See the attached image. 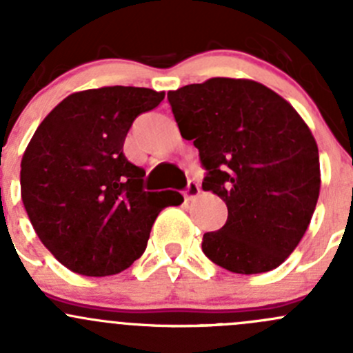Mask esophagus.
I'll return each instance as SVG.
<instances>
[{"label":"esophagus","instance_id":"esophagus-1","mask_svg":"<svg viewBox=\"0 0 353 353\" xmlns=\"http://www.w3.org/2000/svg\"><path fill=\"white\" fill-rule=\"evenodd\" d=\"M199 186L196 183H194V181H190V184H188V188H186V191H184V198L188 199V201H190V199H194L199 194Z\"/></svg>","mask_w":353,"mask_h":353}]
</instances>
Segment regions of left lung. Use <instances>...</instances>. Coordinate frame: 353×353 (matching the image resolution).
Masks as SVG:
<instances>
[{
    "instance_id": "left-lung-1",
    "label": "left lung",
    "mask_w": 353,
    "mask_h": 353,
    "mask_svg": "<svg viewBox=\"0 0 353 353\" xmlns=\"http://www.w3.org/2000/svg\"><path fill=\"white\" fill-rule=\"evenodd\" d=\"M181 137L193 140L203 191L225 201V225L203 236L215 265L272 272L307 230L321 188L318 145L290 104L254 80L210 78L167 94Z\"/></svg>"
}]
</instances>
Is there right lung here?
<instances>
[{"label":"right lung","instance_id":"obj_1","mask_svg":"<svg viewBox=\"0 0 353 353\" xmlns=\"http://www.w3.org/2000/svg\"><path fill=\"white\" fill-rule=\"evenodd\" d=\"M165 92L140 87L74 92L44 117L22 157V201L41 243L61 265L85 276L130 268L147 248L176 191H143L145 170L123 145L137 116Z\"/></svg>","mask_w":353,"mask_h":353}]
</instances>
